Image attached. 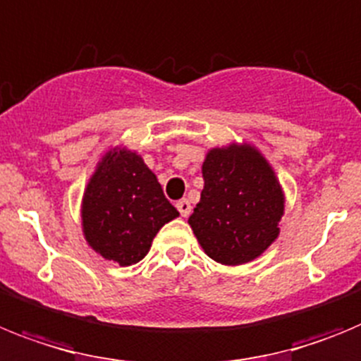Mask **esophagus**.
I'll return each instance as SVG.
<instances>
[{"label": "esophagus", "mask_w": 361, "mask_h": 361, "mask_svg": "<svg viewBox=\"0 0 361 361\" xmlns=\"http://www.w3.org/2000/svg\"><path fill=\"white\" fill-rule=\"evenodd\" d=\"M176 207H178V211H180V214L183 216H189L190 214V209H192V207H190V202L189 200H180V202L176 203Z\"/></svg>", "instance_id": "obj_1"}]
</instances>
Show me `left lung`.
Segmentation results:
<instances>
[{
	"label": "left lung",
	"instance_id": "obj_1",
	"mask_svg": "<svg viewBox=\"0 0 361 361\" xmlns=\"http://www.w3.org/2000/svg\"><path fill=\"white\" fill-rule=\"evenodd\" d=\"M203 190L189 218L205 255L221 265L252 262L280 234L285 198L280 181L256 147L211 149L203 161Z\"/></svg>",
	"mask_w": 361,
	"mask_h": 361
}]
</instances>
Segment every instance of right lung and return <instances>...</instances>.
Masks as SVG:
<instances>
[{"mask_svg": "<svg viewBox=\"0 0 361 361\" xmlns=\"http://www.w3.org/2000/svg\"><path fill=\"white\" fill-rule=\"evenodd\" d=\"M178 216L142 156L120 147L98 163L81 203L87 243L121 267L145 258L159 228Z\"/></svg>", "mask_w": 361, "mask_h": 361, "instance_id": "obj_1", "label": "right lung"}]
</instances>
